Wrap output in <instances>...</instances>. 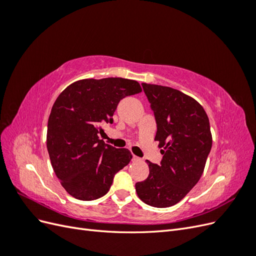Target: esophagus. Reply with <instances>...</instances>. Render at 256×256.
Instances as JSON below:
<instances>
[{
    "mask_svg": "<svg viewBox=\"0 0 256 256\" xmlns=\"http://www.w3.org/2000/svg\"><path fill=\"white\" fill-rule=\"evenodd\" d=\"M132 161H134V162H136V161H141V158H138V157H136V156H132Z\"/></svg>",
    "mask_w": 256,
    "mask_h": 256,
    "instance_id": "34e87169",
    "label": "esophagus"
}]
</instances>
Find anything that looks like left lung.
Instances as JSON below:
<instances>
[{
	"instance_id": "left-lung-1",
	"label": "left lung",
	"mask_w": 256,
	"mask_h": 256,
	"mask_svg": "<svg viewBox=\"0 0 256 256\" xmlns=\"http://www.w3.org/2000/svg\"><path fill=\"white\" fill-rule=\"evenodd\" d=\"M142 86L156 118L154 141L164 158L160 166L146 160L150 174L136 184V191L145 204L166 208L180 202L202 176L212 145L210 126L196 99L162 85Z\"/></svg>"
}]
</instances>
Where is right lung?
<instances>
[{
    "instance_id": "add662e5",
    "label": "right lung",
    "mask_w": 256,
    "mask_h": 256,
    "mask_svg": "<svg viewBox=\"0 0 256 256\" xmlns=\"http://www.w3.org/2000/svg\"><path fill=\"white\" fill-rule=\"evenodd\" d=\"M136 81L124 78L83 79L72 83L54 102L48 120L47 148L64 189L81 200L106 194L113 177L132 154L100 140L102 125L113 122L118 102L141 92Z\"/></svg>"
}]
</instances>
